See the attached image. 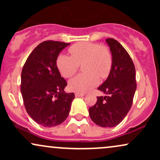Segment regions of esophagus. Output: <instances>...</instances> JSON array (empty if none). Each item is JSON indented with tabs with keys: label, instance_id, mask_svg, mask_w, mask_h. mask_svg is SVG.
<instances>
[{
	"label": "esophagus",
	"instance_id": "obj_1",
	"mask_svg": "<svg viewBox=\"0 0 160 160\" xmlns=\"http://www.w3.org/2000/svg\"><path fill=\"white\" fill-rule=\"evenodd\" d=\"M85 94L84 93H79V92H76L75 93V96L76 97H80V96H84Z\"/></svg>",
	"mask_w": 160,
	"mask_h": 160
}]
</instances>
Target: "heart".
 Masks as SVG:
<instances>
[{
  "mask_svg": "<svg viewBox=\"0 0 160 160\" xmlns=\"http://www.w3.org/2000/svg\"><path fill=\"white\" fill-rule=\"evenodd\" d=\"M71 56L60 54L56 65L64 78H70L78 72L82 65L83 74L69 81L71 90L85 92L90 90L99 82V78L106 79L111 73L113 58L110 49L103 45L89 42H80L68 49Z\"/></svg>",
  "mask_w": 160,
  "mask_h": 160,
  "instance_id": "obj_1",
  "label": "heart"
}]
</instances>
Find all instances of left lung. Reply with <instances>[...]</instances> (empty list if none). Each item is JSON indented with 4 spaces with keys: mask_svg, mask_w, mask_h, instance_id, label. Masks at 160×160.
I'll return each instance as SVG.
<instances>
[{
    "mask_svg": "<svg viewBox=\"0 0 160 160\" xmlns=\"http://www.w3.org/2000/svg\"><path fill=\"white\" fill-rule=\"evenodd\" d=\"M113 65L107 80L98 88L107 95L98 96L89 108L92 120L102 127H113L123 120L129 111L136 90L135 68L127 51L117 40L108 38Z\"/></svg>",
    "mask_w": 160,
    "mask_h": 160,
    "instance_id": "1",
    "label": "left lung"
}]
</instances>
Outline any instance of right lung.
I'll return each instance as SVG.
<instances>
[{"label":"right lung","mask_w":160,"mask_h":160,"mask_svg":"<svg viewBox=\"0 0 160 160\" xmlns=\"http://www.w3.org/2000/svg\"><path fill=\"white\" fill-rule=\"evenodd\" d=\"M70 43L46 40L28 57L21 75V92L28 115L37 123L52 127L69 114L74 93H66L67 82L56 65L58 54Z\"/></svg>","instance_id":"1"}]
</instances>
